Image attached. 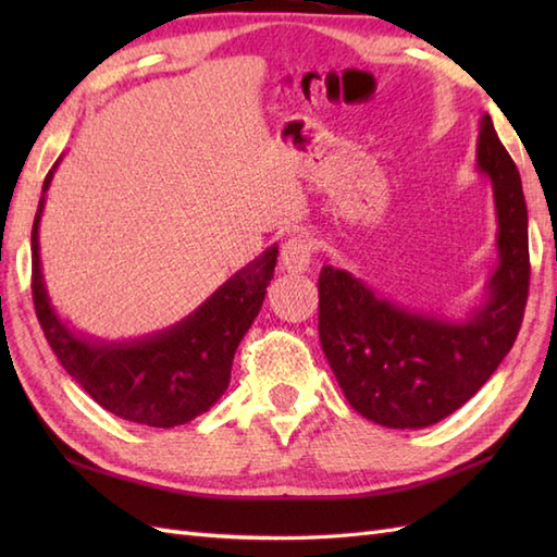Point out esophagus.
Segmentation results:
<instances>
[{"instance_id": "obj_1", "label": "esophagus", "mask_w": 557, "mask_h": 557, "mask_svg": "<svg viewBox=\"0 0 557 557\" xmlns=\"http://www.w3.org/2000/svg\"><path fill=\"white\" fill-rule=\"evenodd\" d=\"M313 256V246L306 236H292L289 242L282 244L280 251V268L292 275H301L304 270H309Z\"/></svg>"}]
</instances>
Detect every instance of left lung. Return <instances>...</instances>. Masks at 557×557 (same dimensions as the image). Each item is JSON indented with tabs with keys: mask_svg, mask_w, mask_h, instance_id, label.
Returning <instances> with one entry per match:
<instances>
[{
	"mask_svg": "<svg viewBox=\"0 0 557 557\" xmlns=\"http://www.w3.org/2000/svg\"><path fill=\"white\" fill-rule=\"evenodd\" d=\"M476 170L493 188L498 265L465 318L411 309L333 265L318 277L325 359L349 405L377 425L443 421L479 393L517 339L529 292V220L517 164L488 114L479 122Z\"/></svg>",
	"mask_w": 557,
	"mask_h": 557,
	"instance_id": "1",
	"label": "left lung"
}]
</instances>
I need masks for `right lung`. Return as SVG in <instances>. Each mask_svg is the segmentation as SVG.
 Here are the masks:
<instances>
[{
  "label": "right lung",
  "instance_id": "right-lung-1",
  "mask_svg": "<svg viewBox=\"0 0 557 557\" xmlns=\"http://www.w3.org/2000/svg\"><path fill=\"white\" fill-rule=\"evenodd\" d=\"M45 176L33 222V304L66 373L102 409L126 421L172 429L208 411L230 385L234 351L256 321L277 263V244L236 270L194 313L136 339H100L57 313L40 258V220L54 170Z\"/></svg>",
  "mask_w": 557,
  "mask_h": 557
}]
</instances>
